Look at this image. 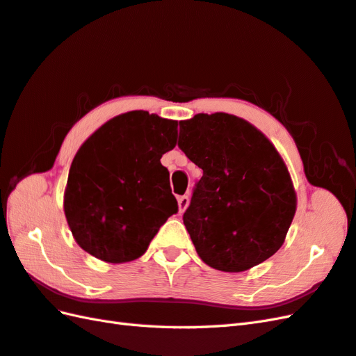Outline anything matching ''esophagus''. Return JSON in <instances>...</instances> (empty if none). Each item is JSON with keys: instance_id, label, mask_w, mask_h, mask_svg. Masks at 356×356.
<instances>
[{"instance_id": "esophagus-1", "label": "esophagus", "mask_w": 356, "mask_h": 356, "mask_svg": "<svg viewBox=\"0 0 356 356\" xmlns=\"http://www.w3.org/2000/svg\"><path fill=\"white\" fill-rule=\"evenodd\" d=\"M177 204H179V212L184 213L185 209L189 206V197L188 195H180L177 198Z\"/></svg>"}]
</instances>
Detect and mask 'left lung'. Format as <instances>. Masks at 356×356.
Returning a JSON list of instances; mask_svg holds the SVG:
<instances>
[{"label":"left lung","instance_id":"1","mask_svg":"<svg viewBox=\"0 0 356 356\" xmlns=\"http://www.w3.org/2000/svg\"><path fill=\"white\" fill-rule=\"evenodd\" d=\"M179 147L203 170L184 225L209 267L239 273L282 247L297 208L286 165L271 140L235 115L180 121Z\"/></svg>","mask_w":356,"mask_h":356}]
</instances>
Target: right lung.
I'll use <instances>...</instances> for the list:
<instances>
[{"mask_svg":"<svg viewBox=\"0 0 356 356\" xmlns=\"http://www.w3.org/2000/svg\"><path fill=\"white\" fill-rule=\"evenodd\" d=\"M177 121L145 111L121 113L90 135L71 163L63 211L76 243L97 259H138L177 212L161 163L176 147Z\"/></svg>","mask_w":356,"mask_h":356,"instance_id":"1","label":"right lung"}]
</instances>
